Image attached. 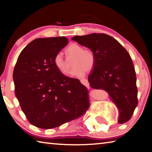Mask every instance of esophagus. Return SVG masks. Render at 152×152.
<instances>
[{"instance_id":"1","label":"esophagus","mask_w":152,"mask_h":152,"mask_svg":"<svg viewBox=\"0 0 152 152\" xmlns=\"http://www.w3.org/2000/svg\"><path fill=\"white\" fill-rule=\"evenodd\" d=\"M80 82L84 86H86L87 87L89 86V82L88 81V80H86V79H81L80 80Z\"/></svg>"}]
</instances>
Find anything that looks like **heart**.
<instances>
[{
  "label": "heart",
  "mask_w": 152,
  "mask_h": 152,
  "mask_svg": "<svg viewBox=\"0 0 152 152\" xmlns=\"http://www.w3.org/2000/svg\"><path fill=\"white\" fill-rule=\"evenodd\" d=\"M65 53L68 58H74V67L71 74L74 77H82L86 71H91L96 64V55L91 50H84V48L77 43H72L66 48ZM53 64L61 74L66 75L69 72V65L60 53L53 58Z\"/></svg>",
  "instance_id": "b5f03b06"
}]
</instances>
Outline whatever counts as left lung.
Segmentation results:
<instances>
[{
    "label": "left lung",
    "mask_w": 152,
    "mask_h": 152,
    "mask_svg": "<svg viewBox=\"0 0 152 152\" xmlns=\"http://www.w3.org/2000/svg\"><path fill=\"white\" fill-rule=\"evenodd\" d=\"M72 39L94 51L96 61L88 75L90 86L107 92L119 110L118 121L127 122L138 102L136 74L130 55L118 41L104 33L77 35Z\"/></svg>",
    "instance_id": "left-lung-1"
}]
</instances>
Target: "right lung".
<instances>
[{"label":"right lung","instance_id":"obj_1","mask_svg":"<svg viewBox=\"0 0 152 152\" xmlns=\"http://www.w3.org/2000/svg\"><path fill=\"white\" fill-rule=\"evenodd\" d=\"M65 37L38 38L20 52L12 78L23 112L35 127L48 129L76 119L89 107L88 91L78 79L59 72L53 58L68 44Z\"/></svg>","mask_w":152,"mask_h":152}]
</instances>
